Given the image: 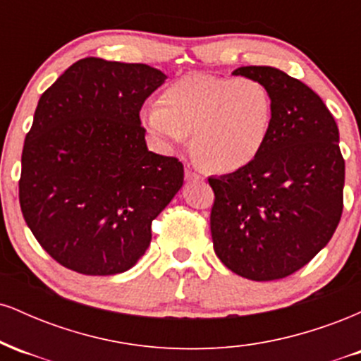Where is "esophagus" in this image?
I'll list each match as a JSON object with an SVG mask.
<instances>
[{"label":"esophagus","mask_w":361,"mask_h":361,"mask_svg":"<svg viewBox=\"0 0 361 361\" xmlns=\"http://www.w3.org/2000/svg\"><path fill=\"white\" fill-rule=\"evenodd\" d=\"M185 180L186 181H197V180H202V176L198 175V173H195L193 169L185 168Z\"/></svg>","instance_id":"obj_1"}]
</instances>
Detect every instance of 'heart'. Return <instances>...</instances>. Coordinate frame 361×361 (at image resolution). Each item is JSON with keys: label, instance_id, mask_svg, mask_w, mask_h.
Wrapping results in <instances>:
<instances>
[{"label": "heart", "instance_id": "1", "mask_svg": "<svg viewBox=\"0 0 361 361\" xmlns=\"http://www.w3.org/2000/svg\"><path fill=\"white\" fill-rule=\"evenodd\" d=\"M140 120L163 151H175L192 135V152L212 173H235L256 161L271 132L273 97L252 78L188 74L161 93Z\"/></svg>", "mask_w": 361, "mask_h": 361}]
</instances>
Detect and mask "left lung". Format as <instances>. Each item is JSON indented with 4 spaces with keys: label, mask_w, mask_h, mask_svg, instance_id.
<instances>
[{
    "label": "left lung",
    "mask_w": 361,
    "mask_h": 361,
    "mask_svg": "<svg viewBox=\"0 0 361 361\" xmlns=\"http://www.w3.org/2000/svg\"><path fill=\"white\" fill-rule=\"evenodd\" d=\"M233 74L263 82L275 111L256 161L209 178L215 193L214 250L244 279H285L329 243L341 219L345 159L339 130L324 102L280 69L244 66Z\"/></svg>",
    "instance_id": "8db88e82"
}]
</instances>
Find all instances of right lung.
<instances>
[{
  "label": "right lung",
  "instance_id": "obj_1",
  "mask_svg": "<svg viewBox=\"0 0 361 361\" xmlns=\"http://www.w3.org/2000/svg\"><path fill=\"white\" fill-rule=\"evenodd\" d=\"M166 74L100 57L44 91L25 137L20 207L57 263L82 275L130 270L151 224L183 186V164L151 152L139 111Z\"/></svg>",
  "mask_w": 361,
  "mask_h": 361
}]
</instances>
